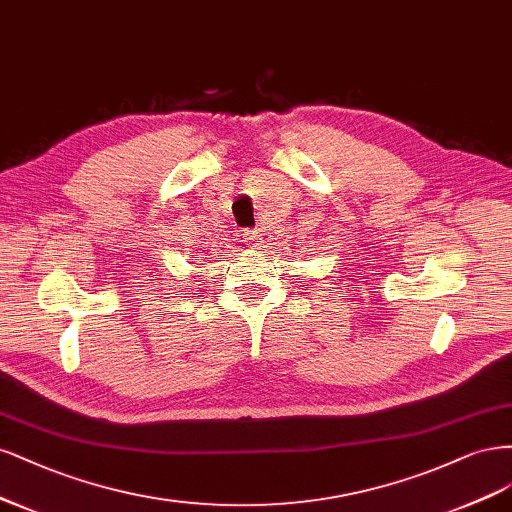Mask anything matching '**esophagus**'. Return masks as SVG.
Returning <instances> with one entry per match:
<instances>
[{"mask_svg": "<svg viewBox=\"0 0 512 512\" xmlns=\"http://www.w3.org/2000/svg\"><path fill=\"white\" fill-rule=\"evenodd\" d=\"M242 240H244L246 244H251V246H259L261 234L257 232V229H244V232H242Z\"/></svg>", "mask_w": 512, "mask_h": 512, "instance_id": "1", "label": "esophagus"}]
</instances>
